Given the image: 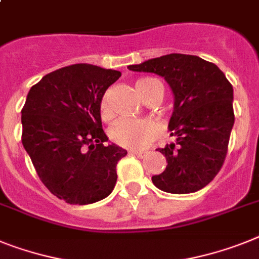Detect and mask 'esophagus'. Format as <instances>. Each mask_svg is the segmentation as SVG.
Wrapping results in <instances>:
<instances>
[{
	"label": "esophagus",
	"instance_id": "1",
	"mask_svg": "<svg viewBox=\"0 0 259 259\" xmlns=\"http://www.w3.org/2000/svg\"><path fill=\"white\" fill-rule=\"evenodd\" d=\"M129 154L130 155L138 156V158H145V156H146V153H143V151H136V150H130Z\"/></svg>",
	"mask_w": 259,
	"mask_h": 259
}]
</instances>
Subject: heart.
Returning <instances> with one entry per match:
<instances>
[{"instance_id": "b5f03b06", "label": "heart", "mask_w": 259, "mask_h": 259, "mask_svg": "<svg viewBox=\"0 0 259 259\" xmlns=\"http://www.w3.org/2000/svg\"><path fill=\"white\" fill-rule=\"evenodd\" d=\"M154 79H141L137 81L136 87L141 96L145 99L149 93V82ZM101 117L106 118L110 114L109 97L108 95L101 99L100 103ZM160 133V126L153 118H119L110 126L109 137L118 146L126 149L141 150L145 149L155 140Z\"/></svg>"}]
</instances>
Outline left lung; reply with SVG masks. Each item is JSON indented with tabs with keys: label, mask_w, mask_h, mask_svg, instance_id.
Returning a JSON list of instances; mask_svg holds the SVG:
<instances>
[{
	"label": "left lung",
	"mask_w": 259,
	"mask_h": 259,
	"mask_svg": "<svg viewBox=\"0 0 259 259\" xmlns=\"http://www.w3.org/2000/svg\"><path fill=\"white\" fill-rule=\"evenodd\" d=\"M164 77L174 93L168 122L175 143L158 149L166 170L151 178L168 193H191L209 184L223 167L234 123L233 87L216 64L195 55L170 54L129 66Z\"/></svg>",
	"instance_id": "8db88e82"
}]
</instances>
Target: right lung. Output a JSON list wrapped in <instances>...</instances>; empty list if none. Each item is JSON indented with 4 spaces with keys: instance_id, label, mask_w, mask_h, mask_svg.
Wrapping results in <instances>:
<instances>
[{
    "instance_id": "obj_1",
    "label": "right lung",
    "mask_w": 259,
    "mask_h": 259,
    "mask_svg": "<svg viewBox=\"0 0 259 259\" xmlns=\"http://www.w3.org/2000/svg\"><path fill=\"white\" fill-rule=\"evenodd\" d=\"M119 76L81 63L43 76L27 93L22 145L39 179L66 203H96L116 186L117 163L127 151L105 145L100 103Z\"/></svg>"
}]
</instances>
